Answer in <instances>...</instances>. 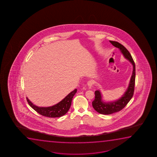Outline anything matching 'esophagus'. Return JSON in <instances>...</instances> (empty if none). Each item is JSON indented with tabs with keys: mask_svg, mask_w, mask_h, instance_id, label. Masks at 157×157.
I'll return each mask as SVG.
<instances>
[{
	"mask_svg": "<svg viewBox=\"0 0 157 157\" xmlns=\"http://www.w3.org/2000/svg\"><path fill=\"white\" fill-rule=\"evenodd\" d=\"M94 81L92 80H89V81L87 82V85H88V86H89V87H92V86L94 85Z\"/></svg>",
	"mask_w": 157,
	"mask_h": 157,
	"instance_id": "34e87169",
	"label": "esophagus"
}]
</instances>
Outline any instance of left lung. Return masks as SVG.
Segmentation results:
<instances>
[{
    "instance_id": "8db88e82",
    "label": "left lung",
    "mask_w": 157,
    "mask_h": 157,
    "mask_svg": "<svg viewBox=\"0 0 157 157\" xmlns=\"http://www.w3.org/2000/svg\"><path fill=\"white\" fill-rule=\"evenodd\" d=\"M114 47L118 48L122 53L125 58L130 61L133 65V71L131 75L129 86L124 94L121 98L113 102H105L102 99V95L100 90H96L95 92V99L92 102L93 107L97 112L104 115H109L116 112H119L125 107L133 97L134 88L135 84L136 69L135 64L133 58L130 54L129 51L125 48L116 41H109Z\"/></svg>"
}]
</instances>
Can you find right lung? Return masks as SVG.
Returning a JSON list of instances; mask_svg holds the SVG:
<instances>
[{
	"label": "right lung",
	"instance_id": "obj_1",
	"mask_svg": "<svg viewBox=\"0 0 157 157\" xmlns=\"http://www.w3.org/2000/svg\"><path fill=\"white\" fill-rule=\"evenodd\" d=\"M77 89L70 93L67 97L55 105L48 107H40L35 105L27 98V100L30 107L37 113L42 116L48 117H59L64 115L71 107L73 96L77 92Z\"/></svg>",
	"mask_w": 157,
	"mask_h": 157
}]
</instances>
